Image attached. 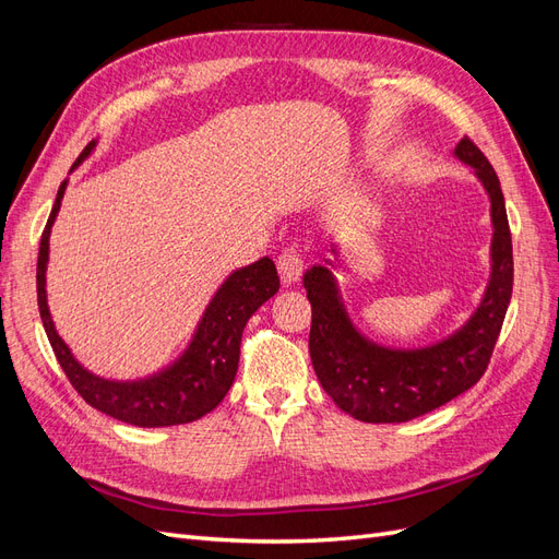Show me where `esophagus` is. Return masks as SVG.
<instances>
[{
  "mask_svg": "<svg viewBox=\"0 0 559 559\" xmlns=\"http://www.w3.org/2000/svg\"><path fill=\"white\" fill-rule=\"evenodd\" d=\"M277 270H280V277L284 284H294L302 277V270H306V261L298 253V249L289 247L280 253L277 259Z\"/></svg>",
  "mask_w": 559,
  "mask_h": 559,
  "instance_id": "34e87169",
  "label": "esophagus"
}]
</instances>
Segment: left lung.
<instances>
[{
    "instance_id": "left-lung-1",
    "label": "left lung",
    "mask_w": 559,
    "mask_h": 559,
    "mask_svg": "<svg viewBox=\"0 0 559 559\" xmlns=\"http://www.w3.org/2000/svg\"><path fill=\"white\" fill-rule=\"evenodd\" d=\"M454 156L476 170L492 202V275L478 310L445 341L421 349L370 343L349 321L326 265H312L302 284L312 306L310 357L335 405L354 419L392 425L427 415L464 394L487 370L513 294V245L501 183L483 151L464 138ZM335 251V249H333Z\"/></svg>"
}]
</instances>
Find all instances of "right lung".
Segmentation results:
<instances>
[{
    "label": "right lung",
    "instance_id": "add662e5",
    "mask_svg": "<svg viewBox=\"0 0 559 559\" xmlns=\"http://www.w3.org/2000/svg\"><path fill=\"white\" fill-rule=\"evenodd\" d=\"M95 140L81 151L72 165L79 167L91 156ZM67 189V179L60 183L53 210L46 222L37 259V300L48 343L56 352L67 380L81 394V399L95 411L105 413L118 421H128L134 427H175L186 421L200 419L212 413L224 401L238 373L242 331L249 317L257 312L267 298L280 292V277L273 259L245 265L218 286V292L202 312L193 341L181 352V357L158 373L142 380H105L83 368L70 347L64 345L56 331L46 300V263H48V238L60 212V202Z\"/></svg>",
    "mask_w": 559,
    "mask_h": 559
}]
</instances>
